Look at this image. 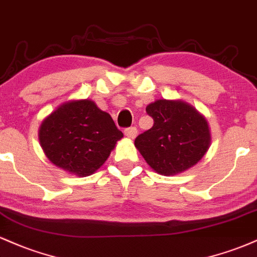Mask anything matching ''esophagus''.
Masks as SVG:
<instances>
[{"mask_svg":"<svg viewBox=\"0 0 257 257\" xmlns=\"http://www.w3.org/2000/svg\"><path fill=\"white\" fill-rule=\"evenodd\" d=\"M124 134L126 135V138L135 139V138H137V135H138V129L135 128V126H133V128H128V129H125Z\"/></svg>","mask_w":257,"mask_h":257,"instance_id":"obj_1","label":"esophagus"}]
</instances>
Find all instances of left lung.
I'll return each instance as SVG.
<instances>
[{"label": "left lung", "mask_w": 257, "mask_h": 257, "mask_svg": "<svg viewBox=\"0 0 257 257\" xmlns=\"http://www.w3.org/2000/svg\"><path fill=\"white\" fill-rule=\"evenodd\" d=\"M153 126L135 139L146 163L161 175H178L196 166L211 144L205 117L184 100L158 99L147 105Z\"/></svg>", "instance_id": "1"}]
</instances>
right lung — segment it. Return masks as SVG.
Returning a JSON list of instances; mask_svg holds the SVG:
<instances>
[{"mask_svg": "<svg viewBox=\"0 0 257 257\" xmlns=\"http://www.w3.org/2000/svg\"><path fill=\"white\" fill-rule=\"evenodd\" d=\"M122 138L110 114L89 99L63 102L38 129L46 157L79 178L95 173Z\"/></svg>", "mask_w": 257, "mask_h": 257, "instance_id": "obj_1", "label": "right lung"}]
</instances>
